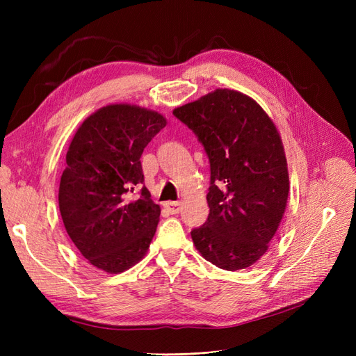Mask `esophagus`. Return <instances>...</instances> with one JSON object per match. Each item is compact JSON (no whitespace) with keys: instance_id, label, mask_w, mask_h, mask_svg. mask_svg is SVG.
Returning a JSON list of instances; mask_svg holds the SVG:
<instances>
[{"instance_id":"1","label":"esophagus","mask_w":356,"mask_h":356,"mask_svg":"<svg viewBox=\"0 0 356 356\" xmlns=\"http://www.w3.org/2000/svg\"><path fill=\"white\" fill-rule=\"evenodd\" d=\"M165 208L169 213H178L181 211V202H166Z\"/></svg>"}]
</instances>
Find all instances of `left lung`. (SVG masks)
<instances>
[{
  "mask_svg": "<svg viewBox=\"0 0 356 356\" xmlns=\"http://www.w3.org/2000/svg\"><path fill=\"white\" fill-rule=\"evenodd\" d=\"M211 163L209 217L191 232L204 260L241 270L267 252L285 213L289 177L281 135L251 96L215 89L174 110Z\"/></svg>",
  "mask_w": 356,
  "mask_h": 356,
  "instance_id": "obj_1",
  "label": "left lung"
}]
</instances>
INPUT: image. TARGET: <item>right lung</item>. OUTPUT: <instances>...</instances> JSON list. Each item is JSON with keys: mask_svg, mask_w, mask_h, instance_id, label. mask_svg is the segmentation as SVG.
Segmentation results:
<instances>
[{"mask_svg": "<svg viewBox=\"0 0 356 356\" xmlns=\"http://www.w3.org/2000/svg\"><path fill=\"white\" fill-rule=\"evenodd\" d=\"M166 117L132 104H110L80 124L60 177L59 211L70 239L93 267L122 273L145 257L160 207L143 187L141 154Z\"/></svg>", "mask_w": 356, "mask_h": 356, "instance_id": "right-lung-1", "label": "right lung"}]
</instances>
